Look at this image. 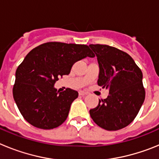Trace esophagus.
Here are the masks:
<instances>
[{"label": "esophagus", "mask_w": 159, "mask_h": 159, "mask_svg": "<svg viewBox=\"0 0 159 159\" xmlns=\"http://www.w3.org/2000/svg\"><path fill=\"white\" fill-rule=\"evenodd\" d=\"M79 95H81V96H84V95H88V93L85 92H84V91H80V92H79Z\"/></svg>", "instance_id": "1"}]
</instances>
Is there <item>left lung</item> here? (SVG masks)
<instances>
[{
	"label": "left lung",
	"mask_w": 159,
	"mask_h": 159,
	"mask_svg": "<svg viewBox=\"0 0 159 159\" xmlns=\"http://www.w3.org/2000/svg\"><path fill=\"white\" fill-rule=\"evenodd\" d=\"M99 63V86L109 89L107 99L90 110L99 127L117 130L136 117L145 99L143 72L130 55L106 44H90Z\"/></svg>",
	"instance_id": "obj_1"
}]
</instances>
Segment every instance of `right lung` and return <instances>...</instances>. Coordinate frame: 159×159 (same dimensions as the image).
<instances>
[{
  "instance_id": "1",
  "label": "right lung",
  "mask_w": 159,
  "mask_h": 159,
  "mask_svg": "<svg viewBox=\"0 0 159 159\" xmlns=\"http://www.w3.org/2000/svg\"><path fill=\"white\" fill-rule=\"evenodd\" d=\"M95 54L85 44L48 42L33 48L18 66L12 88L14 100L28 123L49 130L67 119L78 92L54 88L59 77L68 75L79 60Z\"/></svg>"
}]
</instances>
